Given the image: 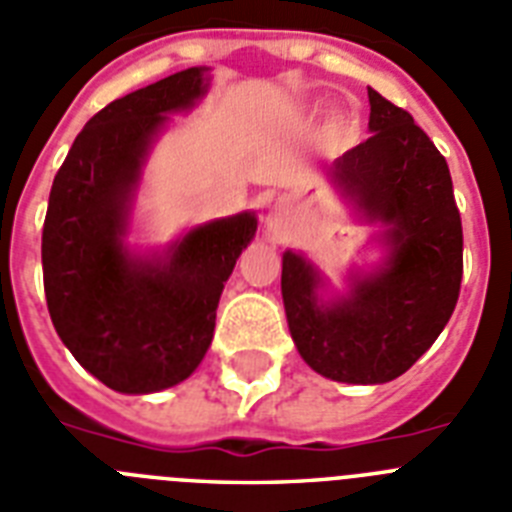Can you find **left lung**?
<instances>
[{
  "mask_svg": "<svg viewBox=\"0 0 512 512\" xmlns=\"http://www.w3.org/2000/svg\"><path fill=\"white\" fill-rule=\"evenodd\" d=\"M372 137L330 176L367 218L388 226V260L341 302L317 304L315 268L283 255L281 291L296 349L322 377L377 385L403 375L437 341L463 278V229L448 161L409 111L369 88Z\"/></svg>",
  "mask_w": 512,
  "mask_h": 512,
  "instance_id": "left-lung-1",
  "label": "left lung"
}]
</instances>
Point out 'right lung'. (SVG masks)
<instances>
[{
	"instance_id": "1",
	"label": "right lung",
	"mask_w": 512,
	"mask_h": 512,
	"mask_svg": "<svg viewBox=\"0 0 512 512\" xmlns=\"http://www.w3.org/2000/svg\"><path fill=\"white\" fill-rule=\"evenodd\" d=\"M205 88V67H190L111 101L75 137L51 184L41 236L51 322L77 362L119 393H156L195 372L223 283L257 229L252 213H239L197 226L158 260L124 249L150 140Z\"/></svg>"
}]
</instances>
